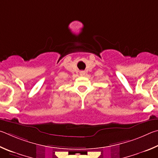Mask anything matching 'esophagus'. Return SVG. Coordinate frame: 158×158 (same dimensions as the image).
<instances>
[{
	"label": "esophagus",
	"instance_id": "34e87169",
	"mask_svg": "<svg viewBox=\"0 0 158 158\" xmlns=\"http://www.w3.org/2000/svg\"><path fill=\"white\" fill-rule=\"evenodd\" d=\"M80 74H81V76H85V71H81V73H80Z\"/></svg>",
	"mask_w": 158,
	"mask_h": 158
}]
</instances>
